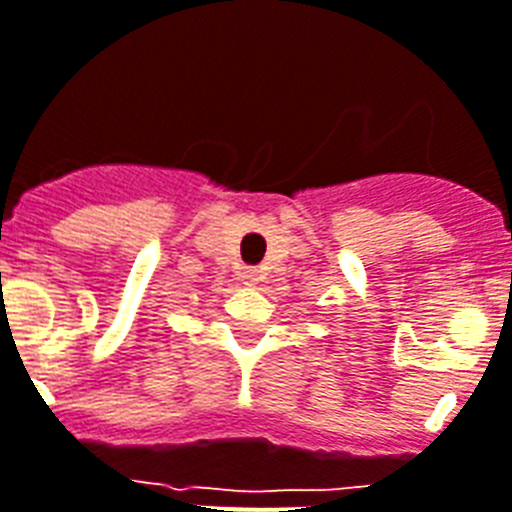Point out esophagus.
I'll return each mask as SVG.
<instances>
[{"label": "esophagus", "mask_w": 512, "mask_h": 512, "mask_svg": "<svg viewBox=\"0 0 512 512\" xmlns=\"http://www.w3.org/2000/svg\"><path fill=\"white\" fill-rule=\"evenodd\" d=\"M242 281H244V286H255V283L260 281V270H257V268H244Z\"/></svg>", "instance_id": "34e87169"}]
</instances>
